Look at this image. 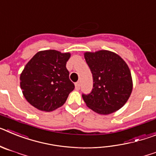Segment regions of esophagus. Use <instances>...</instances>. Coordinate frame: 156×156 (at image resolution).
<instances>
[{
	"label": "esophagus",
	"instance_id": "1",
	"mask_svg": "<svg viewBox=\"0 0 156 156\" xmlns=\"http://www.w3.org/2000/svg\"><path fill=\"white\" fill-rule=\"evenodd\" d=\"M75 88L76 90H79L80 88V82H77L75 83Z\"/></svg>",
	"mask_w": 156,
	"mask_h": 156
}]
</instances>
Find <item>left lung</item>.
I'll use <instances>...</instances> for the list:
<instances>
[{
  "label": "left lung",
  "mask_w": 156,
  "mask_h": 156,
  "mask_svg": "<svg viewBox=\"0 0 156 156\" xmlns=\"http://www.w3.org/2000/svg\"><path fill=\"white\" fill-rule=\"evenodd\" d=\"M84 58L93 75V89L83 94L86 105L101 115L120 109L133 90L130 70L119 55L107 50L87 51Z\"/></svg>",
  "instance_id": "left-lung-1"
}]
</instances>
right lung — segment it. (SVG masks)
<instances>
[{
  "label": "right lung",
  "instance_id": "right-lung-1",
  "mask_svg": "<svg viewBox=\"0 0 156 156\" xmlns=\"http://www.w3.org/2000/svg\"><path fill=\"white\" fill-rule=\"evenodd\" d=\"M70 56L69 52L41 51L26 65L20 75V87L31 105L51 112L65 104L75 87L66 69Z\"/></svg>",
  "mask_w": 156,
  "mask_h": 156
}]
</instances>
